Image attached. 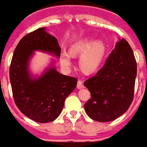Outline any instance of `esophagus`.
Wrapping results in <instances>:
<instances>
[{
	"instance_id": "obj_1",
	"label": "esophagus",
	"mask_w": 147,
	"mask_h": 147,
	"mask_svg": "<svg viewBox=\"0 0 147 147\" xmlns=\"http://www.w3.org/2000/svg\"><path fill=\"white\" fill-rule=\"evenodd\" d=\"M83 87H84V86H83V83H82V81H81V80L78 81L77 88H78V89H82Z\"/></svg>"
}]
</instances>
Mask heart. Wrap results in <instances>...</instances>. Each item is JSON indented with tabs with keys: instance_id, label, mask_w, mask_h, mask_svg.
<instances>
[{
	"instance_id": "b5f03b06",
	"label": "heart",
	"mask_w": 147,
	"mask_h": 147,
	"mask_svg": "<svg viewBox=\"0 0 147 147\" xmlns=\"http://www.w3.org/2000/svg\"><path fill=\"white\" fill-rule=\"evenodd\" d=\"M107 47L102 40H96L92 37H84L72 44L69 53L63 50L60 56V62L65 69H70L72 56H80L79 65L86 74L95 72L101 65L105 57Z\"/></svg>"
}]
</instances>
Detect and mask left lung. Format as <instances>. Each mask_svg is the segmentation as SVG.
<instances>
[{
    "instance_id": "8db88e82",
    "label": "left lung",
    "mask_w": 147,
    "mask_h": 147,
    "mask_svg": "<svg viewBox=\"0 0 147 147\" xmlns=\"http://www.w3.org/2000/svg\"><path fill=\"white\" fill-rule=\"evenodd\" d=\"M136 76L133 50L125 39H119L103 68L84 82L91 95L84 105L88 117L108 122L122 116L134 99Z\"/></svg>"
}]
</instances>
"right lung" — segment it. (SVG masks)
Listing matches in <instances>:
<instances>
[{
	"label": "right lung",
	"instance_id": "1",
	"mask_svg": "<svg viewBox=\"0 0 147 147\" xmlns=\"http://www.w3.org/2000/svg\"><path fill=\"white\" fill-rule=\"evenodd\" d=\"M34 51L60 58L61 48L57 39L39 28L25 35L13 52L9 80L17 107L26 117L39 123L56 120L61 113L67 96L76 88V78L60 74L51 63L41 75L34 76L29 63Z\"/></svg>",
	"mask_w": 147,
	"mask_h": 147
}]
</instances>
